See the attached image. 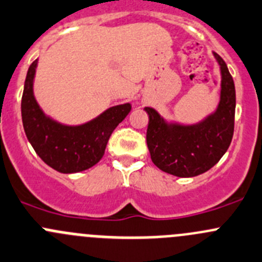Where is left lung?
<instances>
[{"mask_svg": "<svg viewBox=\"0 0 262 262\" xmlns=\"http://www.w3.org/2000/svg\"><path fill=\"white\" fill-rule=\"evenodd\" d=\"M222 72V91L216 111L192 125L166 123L152 107L148 114L147 146L160 170L180 178L200 175L219 162L229 148L234 132L235 87L225 61L214 52Z\"/></svg>", "mask_w": 262, "mask_h": 262, "instance_id": "1", "label": "left lung"}]
</instances>
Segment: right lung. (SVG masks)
<instances>
[{"instance_id":"add662e5","label":"right lung","mask_w":262,"mask_h":262,"mask_svg":"<svg viewBox=\"0 0 262 262\" xmlns=\"http://www.w3.org/2000/svg\"><path fill=\"white\" fill-rule=\"evenodd\" d=\"M38 60L27 73L21 97V119L28 141L38 156L52 169L63 174L87 170L105 154L114 129L132 110L130 103L114 106L82 125H63L46 115L33 93Z\"/></svg>"}]
</instances>
